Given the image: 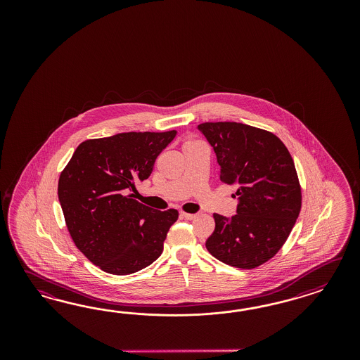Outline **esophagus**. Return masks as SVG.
Wrapping results in <instances>:
<instances>
[{
    "mask_svg": "<svg viewBox=\"0 0 360 360\" xmlns=\"http://www.w3.org/2000/svg\"><path fill=\"white\" fill-rule=\"evenodd\" d=\"M181 215L187 220H193L196 218V214H188V212H181Z\"/></svg>",
    "mask_w": 360,
    "mask_h": 360,
    "instance_id": "esophagus-1",
    "label": "esophagus"
}]
</instances>
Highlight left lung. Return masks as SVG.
Listing matches in <instances>:
<instances>
[{"instance_id":"obj_1","label":"left lung","mask_w":360,"mask_h":360,"mask_svg":"<svg viewBox=\"0 0 360 360\" xmlns=\"http://www.w3.org/2000/svg\"><path fill=\"white\" fill-rule=\"evenodd\" d=\"M214 148L220 181L236 186V215L214 214L206 241L219 262L252 269L272 259L295 227L301 211V186L283 142L271 131L241 122L198 125Z\"/></svg>"}]
</instances>
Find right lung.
<instances>
[{
    "label": "right lung",
    "instance_id": "obj_1",
    "mask_svg": "<svg viewBox=\"0 0 360 360\" xmlns=\"http://www.w3.org/2000/svg\"><path fill=\"white\" fill-rule=\"evenodd\" d=\"M176 131H128L82 142L60 173L58 198L77 250L110 274L139 272L155 262L178 219L134 199L136 182L152 174Z\"/></svg>",
    "mask_w": 360,
    "mask_h": 360
}]
</instances>
